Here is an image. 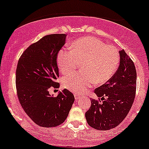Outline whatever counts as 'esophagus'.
<instances>
[{"mask_svg": "<svg viewBox=\"0 0 149 149\" xmlns=\"http://www.w3.org/2000/svg\"><path fill=\"white\" fill-rule=\"evenodd\" d=\"M75 99H76V101H77V100H79V98H80V96H79V95H77V94H75Z\"/></svg>", "mask_w": 149, "mask_h": 149, "instance_id": "34e87169", "label": "esophagus"}]
</instances>
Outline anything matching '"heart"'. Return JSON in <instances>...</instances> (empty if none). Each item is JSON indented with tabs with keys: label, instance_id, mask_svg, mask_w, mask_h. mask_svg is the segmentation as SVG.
<instances>
[{
	"label": "heart",
	"instance_id": "heart-1",
	"mask_svg": "<svg viewBox=\"0 0 149 149\" xmlns=\"http://www.w3.org/2000/svg\"><path fill=\"white\" fill-rule=\"evenodd\" d=\"M119 54L114 47L107 45L98 38L79 39L70 49H62L57 55V63L62 74L74 71L81 63V72L65 76L62 84L74 93L80 94L96 84L109 80L117 69Z\"/></svg>",
	"mask_w": 149,
	"mask_h": 149
}]
</instances>
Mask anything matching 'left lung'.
Here are the masks:
<instances>
[{
    "instance_id": "8db88e82",
    "label": "left lung",
    "mask_w": 149,
    "mask_h": 149,
    "mask_svg": "<svg viewBox=\"0 0 149 149\" xmlns=\"http://www.w3.org/2000/svg\"><path fill=\"white\" fill-rule=\"evenodd\" d=\"M119 54L118 70L105 84L94 90L99 101L91 99V107L85 113L89 126L98 130H109L118 126L129 113L135 97L134 64L123 49Z\"/></svg>"
}]
</instances>
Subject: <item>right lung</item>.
Returning a JSON list of instances; mask_svg holds the SVG:
<instances>
[{
  "label": "right lung",
  "mask_w": 149,
  "mask_h": 149,
  "mask_svg": "<svg viewBox=\"0 0 149 149\" xmlns=\"http://www.w3.org/2000/svg\"><path fill=\"white\" fill-rule=\"evenodd\" d=\"M66 34L45 36L31 45L21 55L16 70L17 93L23 110L36 124L55 127L67 118L74 102L69 90L57 96L49 94L51 87L59 88L56 58L65 43Z\"/></svg>",
  "instance_id": "right-lung-1"
}]
</instances>
